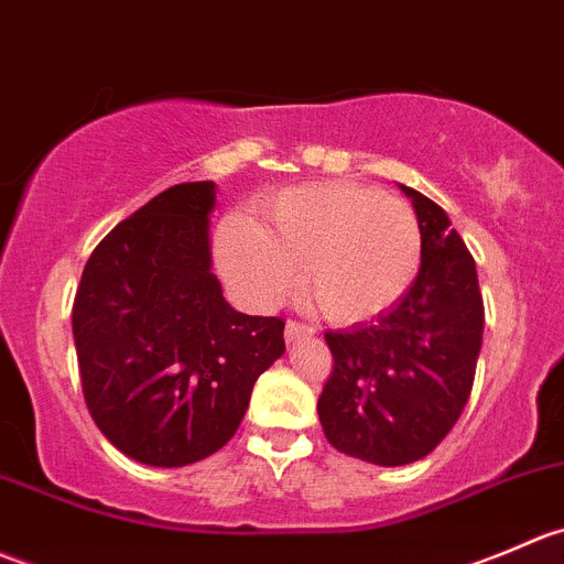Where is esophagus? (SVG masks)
<instances>
[{
	"label": "esophagus",
	"mask_w": 564,
	"mask_h": 564,
	"mask_svg": "<svg viewBox=\"0 0 564 564\" xmlns=\"http://www.w3.org/2000/svg\"><path fill=\"white\" fill-rule=\"evenodd\" d=\"M312 334H315V326H310V323L288 321V326H284V337H288V343H293V339L312 337Z\"/></svg>",
	"instance_id": "obj_1"
}]
</instances>
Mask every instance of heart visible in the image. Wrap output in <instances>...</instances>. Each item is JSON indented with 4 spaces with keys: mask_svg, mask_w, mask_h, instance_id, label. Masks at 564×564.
Instances as JSON below:
<instances>
[{
    "mask_svg": "<svg viewBox=\"0 0 564 564\" xmlns=\"http://www.w3.org/2000/svg\"><path fill=\"white\" fill-rule=\"evenodd\" d=\"M422 258L414 208L361 183H315L282 192L258 221L227 219L219 230L221 271L249 301L269 306L293 284L334 323L378 317L411 288Z\"/></svg>",
    "mask_w": 564,
    "mask_h": 564,
    "instance_id": "1",
    "label": "heart"
}]
</instances>
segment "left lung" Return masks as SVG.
Here are the masks:
<instances>
[{
  "label": "left lung",
  "mask_w": 564,
  "mask_h": 564,
  "mask_svg": "<svg viewBox=\"0 0 564 564\" xmlns=\"http://www.w3.org/2000/svg\"><path fill=\"white\" fill-rule=\"evenodd\" d=\"M400 188L422 230L416 280L370 326L326 332L334 367L317 398L328 444L376 466L414 464L444 442L482 348V293L464 238L433 199Z\"/></svg>",
  "instance_id": "left-lung-1"
}]
</instances>
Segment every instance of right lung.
Returning <instances> with one entry per match:
<instances>
[{"instance_id":"right-lung-1","label":"right lung","mask_w":564,"mask_h":564,"mask_svg":"<svg viewBox=\"0 0 564 564\" xmlns=\"http://www.w3.org/2000/svg\"><path fill=\"white\" fill-rule=\"evenodd\" d=\"M214 181L177 183L122 219L74 299L95 425L128 458L188 466L236 436L252 387L284 354L282 317L236 312L210 271Z\"/></svg>"}]
</instances>
